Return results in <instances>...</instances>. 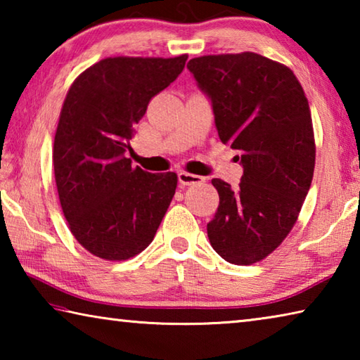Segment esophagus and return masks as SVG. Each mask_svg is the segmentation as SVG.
Returning a JSON list of instances; mask_svg holds the SVG:
<instances>
[{
    "mask_svg": "<svg viewBox=\"0 0 360 360\" xmlns=\"http://www.w3.org/2000/svg\"><path fill=\"white\" fill-rule=\"evenodd\" d=\"M178 179L181 186H197V184H203L205 182V178H202V176L192 174L187 172H181L178 174Z\"/></svg>",
    "mask_w": 360,
    "mask_h": 360,
    "instance_id": "esophagus-1",
    "label": "esophagus"
}]
</instances>
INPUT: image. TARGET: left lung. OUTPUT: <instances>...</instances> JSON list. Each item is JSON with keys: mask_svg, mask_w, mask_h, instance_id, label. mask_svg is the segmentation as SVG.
Segmentation results:
<instances>
[{"mask_svg": "<svg viewBox=\"0 0 360 360\" xmlns=\"http://www.w3.org/2000/svg\"><path fill=\"white\" fill-rule=\"evenodd\" d=\"M188 71L210 96L219 138L245 168L236 188L212 179L219 206L206 225L214 251L252 265L281 245L311 186V111L290 68L254 52L192 58Z\"/></svg>", "mask_w": 360, "mask_h": 360, "instance_id": "obj_1", "label": "left lung"}]
</instances>
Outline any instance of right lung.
<instances>
[{"instance_id":"add662e5","label":"right lung","mask_w":360,"mask_h":360,"mask_svg":"<svg viewBox=\"0 0 360 360\" xmlns=\"http://www.w3.org/2000/svg\"><path fill=\"white\" fill-rule=\"evenodd\" d=\"M174 58L108 57L82 71L60 112L52 162L75 238L105 260L144 251L174 197L178 176L148 173L125 157L149 101L184 70Z\"/></svg>"}]
</instances>
